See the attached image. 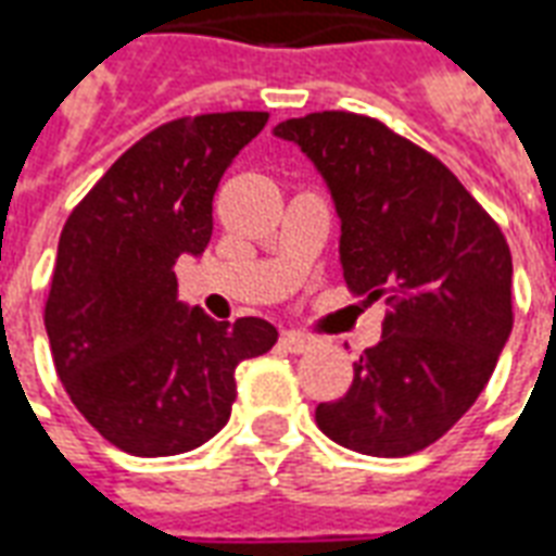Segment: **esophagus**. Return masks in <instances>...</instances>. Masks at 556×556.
Segmentation results:
<instances>
[{
	"label": "esophagus",
	"instance_id": "34e87169",
	"mask_svg": "<svg viewBox=\"0 0 556 556\" xmlns=\"http://www.w3.org/2000/svg\"><path fill=\"white\" fill-rule=\"evenodd\" d=\"M282 348L289 353H306L312 351L315 344H318V339H312V336H306V332H298V330H289V332H282Z\"/></svg>",
	"mask_w": 556,
	"mask_h": 556
}]
</instances>
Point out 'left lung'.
Here are the masks:
<instances>
[{
    "label": "left lung",
    "mask_w": 556,
    "mask_h": 556,
    "mask_svg": "<svg viewBox=\"0 0 556 556\" xmlns=\"http://www.w3.org/2000/svg\"><path fill=\"white\" fill-rule=\"evenodd\" d=\"M274 135L330 188L348 289L392 306L348 394L315 421L356 454L425 451L471 409L509 339L507 238L445 164L374 117L315 111Z\"/></svg>",
    "instance_id": "8db88e82"
}]
</instances>
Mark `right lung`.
<instances>
[{
    "mask_svg": "<svg viewBox=\"0 0 556 556\" xmlns=\"http://www.w3.org/2000/svg\"><path fill=\"white\" fill-rule=\"evenodd\" d=\"M265 111L179 117L111 164L61 229L47 324L70 401L111 445L174 456L229 421L238 362L277 344L262 318H208L176 298L174 265L212 238V200Z\"/></svg>",
    "mask_w": 556,
    "mask_h": 556,
    "instance_id": "add662e5",
    "label": "right lung"
}]
</instances>
